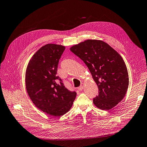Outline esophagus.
Segmentation results:
<instances>
[{
    "label": "esophagus",
    "mask_w": 147,
    "mask_h": 147,
    "mask_svg": "<svg viewBox=\"0 0 147 147\" xmlns=\"http://www.w3.org/2000/svg\"><path fill=\"white\" fill-rule=\"evenodd\" d=\"M84 83H82V84H80V87H79V88H78V89H79V90H80V91L82 90H83V87H84Z\"/></svg>",
    "instance_id": "esophagus-1"
}]
</instances>
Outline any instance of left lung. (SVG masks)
I'll use <instances>...</instances> for the list:
<instances>
[{
	"instance_id": "obj_1",
	"label": "left lung",
	"mask_w": 147,
	"mask_h": 147,
	"mask_svg": "<svg viewBox=\"0 0 147 147\" xmlns=\"http://www.w3.org/2000/svg\"><path fill=\"white\" fill-rule=\"evenodd\" d=\"M70 50L86 64L98 86L99 94L93 100L97 107L109 110L122 101L128 88L129 76L118 52L97 40H86Z\"/></svg>"
}]
</instances>
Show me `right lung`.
<instances>
[{
    "mask_svg": "<svg viewBox=\"0 0 147 147\" xmlns=\"http://www.w3.org/2000/svg\"><path fill=\"white\" fill-rule=\"evenodd\" d=\"M65 47L48 44L34 54L27 65L26 89L39 109L50 115L60 116L70 111L76 97L57 76L60 58Z\"/></svg>",
    "mask_w": 147,
    "mask_h": 147,
    "instance_id": "1",
    "label": "right lung"
}]
</instances>
